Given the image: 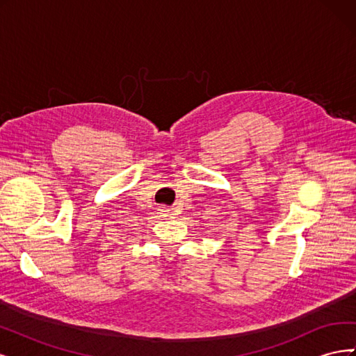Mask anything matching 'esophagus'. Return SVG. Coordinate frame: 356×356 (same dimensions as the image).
<instances>
[{
    "label": "esophagus",
    "mask_w": 356,
    "mask_h": 356,
    "mask_svg": "<svg viewBox=\"0 0 356 356\" xmlns=\"http://www.w3.org/2000/svg\"><path fill=\"white\" fill-rule=\"evenodd\" d=\"M165 212H168V211H165Z\"/></svg>",
    "instance_id": "esophagus-1"
}]
</instances>
